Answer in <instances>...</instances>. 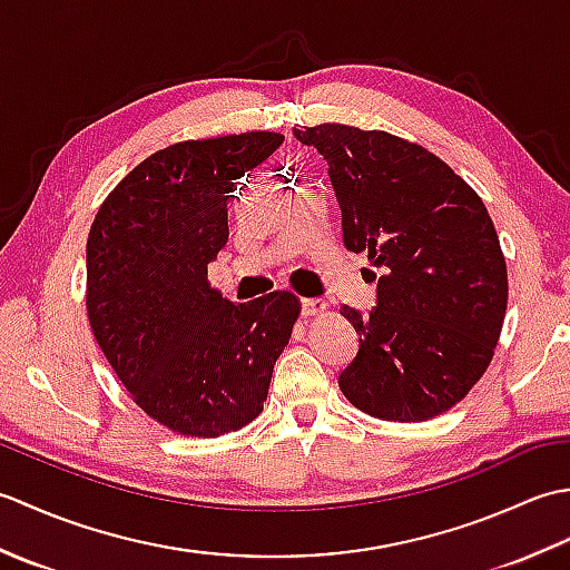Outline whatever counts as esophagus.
Masks as SVG:
<instances>
[{
	"label": "esophagus",
	"instance_id": "esophagus-1",
	"mask_svg": "<svg viewBox=\"0 0 570 570\" xmlns=\"http://www.w3.org/2000/svg\"><path fill=\"white\" fill-rule=\"evenodd\" d=\"M328 308L325 306L323 298H304L301 301V311H304V316L311 318V316H321V313Z\"/></svg>",
	"mask_w": 570,
	"mask_h": 570
}]
</instances>
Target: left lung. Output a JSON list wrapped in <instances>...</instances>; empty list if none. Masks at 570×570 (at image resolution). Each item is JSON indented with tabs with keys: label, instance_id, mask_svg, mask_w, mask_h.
I'll use <instances>...</instances> for the list:
<instances>
[{
	"label": "left lung",
	"instance_id": "obj_1",
	"mask_svg": "<svg viewBox=\"0 0 570 570\" xmlns=\"http://www.w3.org/2000/svg\"><path fill=\"white\" fill-rule=\"evenodd\" d=\"M294 135L328 161L345 247L365 252V276L377 278L367 316L341 311L360 350L337 384L382 421L443 414L490 367L507 313V262L485 203L439 156L390 131L325 122Z\"/></svg>",
	"mask_w": 570,
	"mask_h": 570
}]
</instances>
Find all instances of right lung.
<instances>
[{"label": "right lung", "mask_w": 570, "mask_h": 570, "mask_svg": "<svg viewBox=\"0 0 570 570\" xmlns=\"http://www.w3.org/2000/svg\"><path fill=\"white\" fill-rule=\"evenodd\" d=\"M276 131L188 139L119 180L88 235L85 308L135 404L168 431L217 439L262 414L301 313L292 292L233 304L208 282L237 180L282 147Z\"/></svg>", "instance_id": "1"}]
</instances>
